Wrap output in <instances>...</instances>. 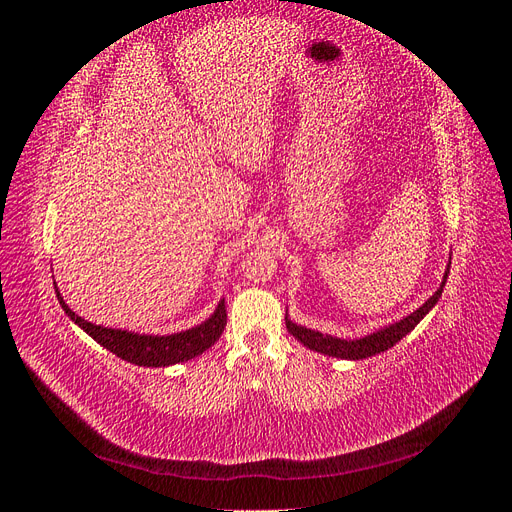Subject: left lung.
<instances>
[{"mask_svg":"<svg viewBox=\"0 0 512 512\" xmlns=\"http://www.w3.org/2000/svg\"><path fill=\"white\" fill-rule=\"evenodd\" d=\"M448 271H451V258H448V265H446V271H444L440 288L433 292L431 297L421 307L414 309V312L408 314L406 318L395 320L391 324H386V327H382V329H378L374 333H367L363 337L344 339V337H335V335H329V333H320V331H314V329H307V327H303V324H297V322H292L288 318V309H286V329H288V333L294 339H299V342L305 348L314 350V352L335 356V359H346V361L367 359V356L380 354L384 350L393 348L397 342H401V339H404L416 327V324L421 322L431 312L433 307H436V303L442 297V290H444V284H446Z\"/></svg>","mask_w":512,"mask_h":512,"instance_id":"left-lung-1","label":"left lung"}]
</instances>
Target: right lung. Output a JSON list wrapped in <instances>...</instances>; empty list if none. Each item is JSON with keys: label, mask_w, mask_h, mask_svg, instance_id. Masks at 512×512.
Segmentation results:
<instances>
[{"label": "right lung", "mask_w": 512, "mask_h": 512, "mask_svg": "<svg viewBox=\"0 0 512 512\" xmlns=\"http://www.w3.org/2000/svg\"><path fill=\"white\" fill-rule=\"evenodd\" d=\"M55 294L66 316L74 324H79L89 337H94L100 346L117 354L119 359L141 365V367H168V365L190 361L194 356L203 354L218 342L226 327L224 299L218 303V307L213 309V314L205 322L196 324V327L188 331H179L170 335H145V333H134V331H123V329L100 327V324L87 322L85 318L74 314L68 307L64 297H61L57 284H55Z\"/></svg>", "instance_id": "add662e5"}]
</instances>
